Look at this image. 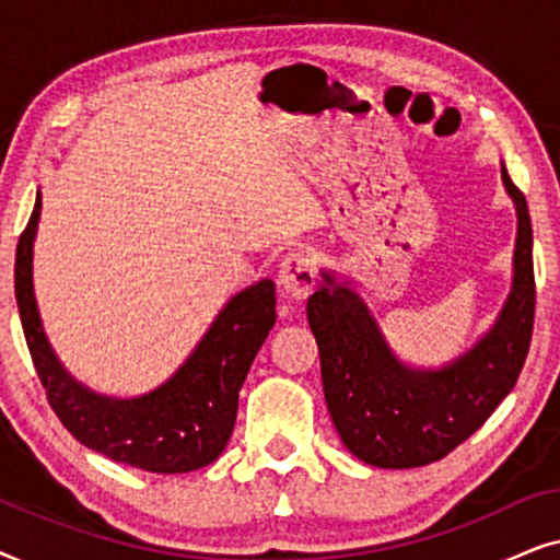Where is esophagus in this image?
<instances>
[{
	"label": "esophagus",
	"mask_w": 560,
	"mask_h": 560,
	"mask_svg": "<svg viewBox=\"0 0 560 560\" xmlns=\"http://www.w3.org/2000/svg\"><path fill=\"white\" fill-rule=\"evenodd\" d=\"M278 285L280 293L285 298H295V301H303L313 293L316 288V262L308 255H288L282 259L280 272H278Z\"/></svg>",
	"instance_id": "esophagus-1"
}]
</instances>
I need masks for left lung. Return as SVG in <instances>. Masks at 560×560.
Segmentation results:
<instances>
[{"label":"left lung","mask_w":560,"mask_h":560,"mask_svg":"<svg viewBox=\"0 0 560 560\" xmlns=\"http://www.w3.org/2000/svg\"><path fill=\"white\" fill-rule=\"evenodd\" d=\"M502 186L517 213L510 295L492 328L446 364L402 362L354 280L320 270V288L305 313L318 343L328 412L359 462L380 469L439 462L479 431L515 387L535 316L533 224L504 163Z\"/></svg>","instance_id":"obj_1"}]
</instances>
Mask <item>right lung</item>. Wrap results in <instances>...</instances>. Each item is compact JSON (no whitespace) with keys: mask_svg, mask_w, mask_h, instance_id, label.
Wrapping results in <instances>:
<instances>
[{"mask_svg":"<svg viewBox=\"0 0 560 560\" xmlns=\"http://www.w3.org/2000/svg\"><path fill=\"white\" fill-rule=\"evenodd\" d=\"M43 198L14 257V298L33 364L75 441L112 462L155 474L196 471L217 462L232 439L240 389L275 326V282L259 280L226 301L175 374L137 397L102 395L73 377L52 351L33 285V249Z\"/></svg>","mask_w":560,"mask_h":560,"instance_id":"right-lung-1","label":"right lung"}]
</instances>
